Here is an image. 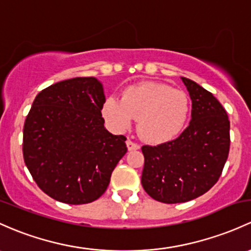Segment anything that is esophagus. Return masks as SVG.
I'll return each mask as SVG.
<instances>
[{"label":"esophagus","mask_w":251,"mask_h":251,"mask_svg":"<svg viewBox=\"0 0 251 251\" xmlns=\"http://www.w3.org/2000/svg\"><path fill=\"white\" fill-rule=\"evenodd\" d=\"M126 146H127L128 150H138L139 148H141V147H139L138 143L131 141V139H127V142H126Z\"/></svg>","instance_id":"esophagus-1"}]
</instances>
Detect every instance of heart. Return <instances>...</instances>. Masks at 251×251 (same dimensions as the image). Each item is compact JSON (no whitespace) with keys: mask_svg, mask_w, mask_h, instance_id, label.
Returning <instances> with one entry per match:
<instances>
[{"mask_svg":"<svg viewBox=\"0 0 251 251\" xmlns=\"http://www.w3.org/2000/svg\"><path fill=\"white\" fill-rule=\"evenodd\" d=\"M190 100L184 91L156 81H141L124 89L121 100L110 96L102 105L108 125L123 132L138 119V132L144 141L162 144L173 141L188 123Z\"/></svg>","mask_w":251,"mask_h":251,"instance_id":"heart-1","label":"heart"}]
</instances>
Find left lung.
<instances>
[{
    "label": "left lung",
    "mask_w": 251,
    "mask_h": 251,
    "mask_svg": "<svg viewBox=\"0 0 251 251\" xmlns=\"http://www.w3.org/2000/svg\"><path fill=\"white\" fill-rule=\"evenodd\" d=\"M181 80L192 101L189 126L173 141L142 147L143 189L168 204L191 201L214 186L230 151V120L225 108L194 80Z\"/></svg>",
    "instance_id": "8db88e82"
}]
</instances>
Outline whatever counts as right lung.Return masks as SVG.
<instances>
[{"mask_svg":"<svg viewBox=\"0 0 251 251\" xmlns=\"http://www.w3.org/2000/svg\"><path fill=\"white\" fill-rule=\"evenodd\" d=\"M103 86L94 77L59 81L36 96L24 125L23 155L43 192L67 204L100 199L127 151L104 128Z\"/></svg>","mask_w":251,"mask_h":251,"instance_id":"obj_1","label":"right lung"}]
</instances>
